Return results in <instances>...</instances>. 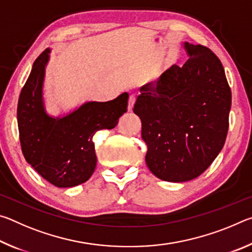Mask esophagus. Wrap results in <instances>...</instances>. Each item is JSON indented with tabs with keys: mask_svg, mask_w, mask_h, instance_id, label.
I'll return each instance as SVG.
<instances>
[{
	"mask_svg": "<svg viewBox=\"0 0 252 252\" xmlns=\"http://www.w3.org/2000/svg\"><path fill=\"white\" fill-rule=\"evenodd\" d=\"M134 102H135V95L131 94L129 97V102H127V110L132 111V109H133V105H134Z\"/></svg>",
	"mask_w": 252,
	"mask_h": 252,
	"instance_id": "34e87169",
	"label": "esophagus"
}]
</instances>
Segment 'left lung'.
<instances>
[{
	"mask_svg": "<svg viewBox=\"0 0 252 252\" xmlns=\"http://www.w3.org/2000/svg\"><path fill=\"white\" fill-rule=\"evenodd\" d=\"M189 59L140 88L133 112L141 119L146 162L157 178L185 182L209 168L227 138L231 90L218 57L186 42Z\"/></svg>",
	"mask_w": 252,
	"mask_h": 252,
	"instance_id": "obj_1",
	"label": "left lung"
}]
</instances>
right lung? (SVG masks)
<instances>
[{"instance_id": "add662e5", "label": "right lung", "mask_w": 252, "mask_h": 252, "mask_svg": "<svg viewBox=\"0 0 252 252\" xmlns=\"http://www.w3.org/2000/svg\"><path fill=\"white\" fill-rule=\"evenodd\" d=\"M50 49L33 63L18 103L20 142L25 160L46 181L71 188L88 181L94 172L96 156L92 141L96 131L113 129L126 112V92L108 102H85L63 117L46 113L43 101L45 66Z\"/></svg>"}]
</instances>
